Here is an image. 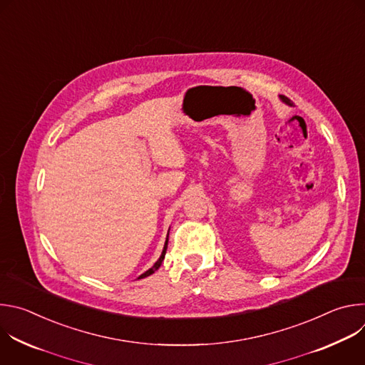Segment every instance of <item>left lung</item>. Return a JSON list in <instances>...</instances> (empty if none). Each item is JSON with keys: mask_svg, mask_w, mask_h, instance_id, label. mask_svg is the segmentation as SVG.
Returning a JSON list of instances; mask_svg holds the SVG:
<instances>
[{"mask_svg": "<svg viewBox=\"0 0 365 365\" xmlns=\"http://www.w3.org/2000/svg\"><path fill=\"white\" fill-rule=\"evenodd\" d=\"M280 99L284 102V103H287V106H292V103H290V99L289 98H284V96H280Z\"/></svg>", "mask_w": 365, "mask_h": 365, "instance_id": "obj_1", "label": "left lung"}]
</instances>
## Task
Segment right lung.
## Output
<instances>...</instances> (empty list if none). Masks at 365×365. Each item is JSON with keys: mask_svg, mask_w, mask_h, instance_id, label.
Segmentation results:
<instances>
[{"mask_svg": "<svg viewBox=\"0 0 365 365\" xmlns=\"http://www.w3.org/2000/svg\"><path fill=\"white\" fill-rule=\"evenodd\" d=\"M170 230V228H169ZM168 242H169V234H168V238H166V242H165V247H163V251H162V255L159 257V259L158 262H155L154 264H153V267L151 269H148L145 273H143L138 279H144V277H147V276H150V274H153L155 270H158L160 266H162V262L165 259V255H166V250H168Z\"/></svg>", "mask_w": 365, "mask_h": 365, "instance_id": "1", "label": "right lung"}]
</instances>
